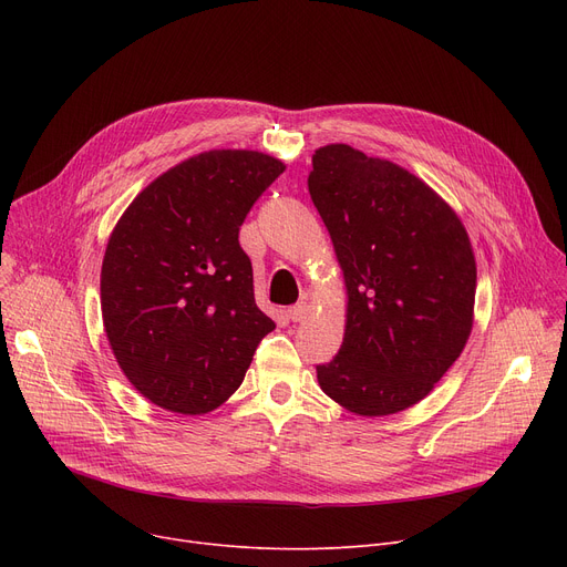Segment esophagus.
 Masks as SVG:
<instances>
[{
    "mask_svg": "<svg viewBox=\"0 0 567 567\" xmlns=\"http://www.w3.org/2000/svg\"><path fill=\"white\" fill-rule=\"evenodd\" d=\"M308 312H310V306H308L306 301L296 303V306H291V308L287 310V315H289V319H291V321H303V319L308 317Z\"/></svg>",
    "mask_w": 567,
    "mask_h": 567,
    "instance_id": "obj_1",
    "label": "esophagus"
}]
</instances>
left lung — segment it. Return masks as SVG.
<instances>
[{
	"label": "left lung",
	"instance_id": "8db88e82",
	"mask_svg": "<svg viewBox=\"0 0 567 567\" xmlns=\"http://www.w3.org/2000/svg\"><path fill=\"white\" fill-rule=\"evenodd\" d=\"M308 188L349 299L342 347L317 365L321 391L359 415L404 411L432 393L471 336L468 234L419 176L349 144L317 148Z\"/></svg>",
	"mask_w": 567,
	"mask_h": 567
}]
</instances>
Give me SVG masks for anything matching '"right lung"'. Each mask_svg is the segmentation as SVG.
<instances>
[{"label":"right lung","instance_id":"obj_1","mask_svg":"<svg viewBox=\"0 0 567 567\" xmlns=\"http://www.w3.org/2000/svg\"><path fill=\"white\" fill-rule=\"evenodd\" d=\"M282 172L268 154L204 152L148 184L112 229L103 326L118 368L148 402L186 415L218 409L276 329L255 303L238 229Z\"/></svg>","mask_w":567,"mask_h":567}]
</instances>
